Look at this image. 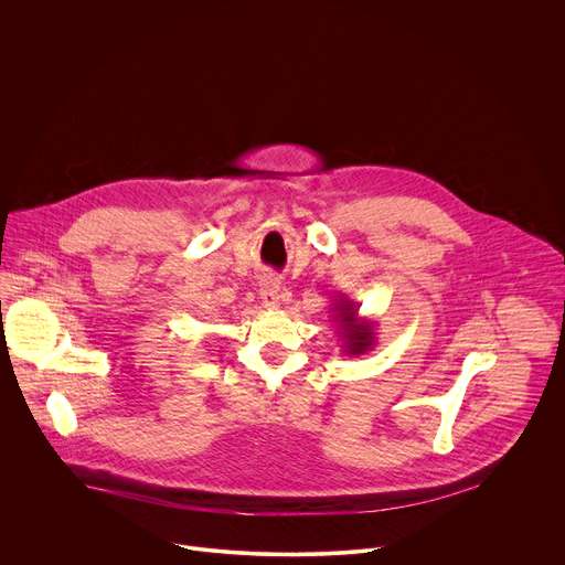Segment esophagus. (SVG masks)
Wrapping results in <instances>:
<instances>
[{"mask_svg":"<svg viewBox=\"0 0 565 565\" xmlns=\"http://www.w3.org/2000/svg\"><path fill=\"white\" fill-rule=\"evenodd\" d=\"M259 295H262V303H264V308L275 310V308L279 306V281H277V279H273V277H266V279L262 281V290H259Z\"/></svg>","mask_w":565,"mask_h":565,"instance_id":"1","label":"esophagus"}]
</instances>
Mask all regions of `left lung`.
I'll return each mask as SVG.
<instances>
[{"label": "left lung", "instance_id": "1", "mask_svg": "<svg viewBox=\"0 0 565 565\" xmlns=\"http://www.w3.org/2000/svg\"><path fill=\"white\" fill-rule=\"evenodd\" d=\"M333 321L338 324L342 351L347 355H364L375 347V324L366 317H360V306L351 301L347 295H340L333 303Z\"/></svg>", "mask_w": 565, "mask_h": 565}]
</instances>
